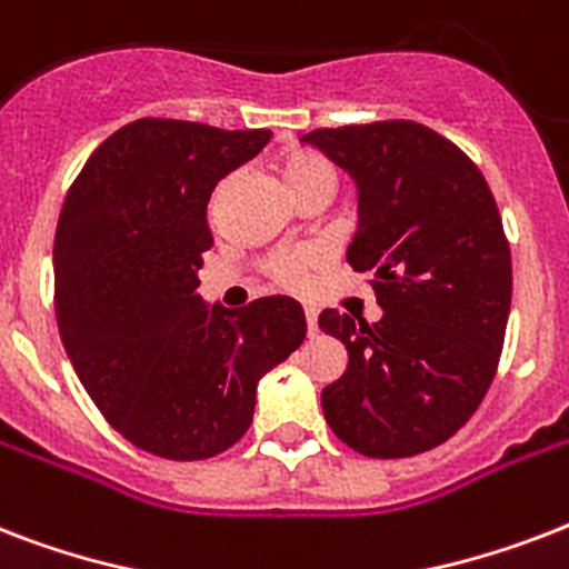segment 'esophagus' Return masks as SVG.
Here are the masks:
<instances>
[{
    "instance_id": "esophagus-1",
    "label": "esophagus",
    "mask_w": 569,
    "mask_h": 569,
    "mask_svg": "<svg viewBox=\"0 0 569 569\" xmlns=\"http://www.w3.org/2000/svg\"><path fill=\"white\" fill-rule=\"evenodd\" d=\"M303 316H307V333H310V337H316V330H319V312L312 310V307H307V310H303Z\"/></svg>"
}]
</instances>
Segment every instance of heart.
Segmentation results:
<instances>
[{
  "mask_svg": "<svg viewBox=\"0 0 569 569\" xmlns=\"http://www.w3.org/2000/svg\"><path fill=\"white\" fill-rule=\"evenodd\" d=\"M280 177H283L286 189L292 191L295 200L312 194H333L339 186V168L330 162L328 156L310 147H292L280 156ZM221 200V191L214 194V206ZM319 266V253L316 250H301V253H286V257L271 259V274L283 283H301L303 277L310 274L312 268Z\"/></svg>",
  "mask_w": 569,
  "mask_h": 569,
  "instance_id": "heart-1",
  "label": "heart"
}]
</instances>
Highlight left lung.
I'll use <instances>...</instances> for the list:
<instances>
[{"label":"left lung","mask_w":569,"mask_h":569,"mask_svg":"<svg viewBox=\"0 0 569 569\" xmlns=\"http://www.w3.org/2000/svg\"><path fill=\"white\" fill-rule=\"evenodd\" d=\"M303 141L355 180L348 262L372 271L383 310L372 325L319 316L348 351L321 410L366 458H410L449 440L496 375L511 312L502 218L469 156L422 123L316 129Z\"/></svg>","instance_id":"8db88e82"}]
</instances>
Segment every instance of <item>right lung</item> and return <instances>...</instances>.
Listing matches in <instances>:
<instances>
[{
  "label": "right lung",
  "instance_id": "1",
  "mask_svg": "<svg viewBox=\"0 0 569 569\" xmlns=\"http://www.w3.org/2000/svg\"><path fill=\"white\" fill-rule=\"evenodd\" d=\"M268 129L144 118L102 141L58 218L56 319L76 375L132 446L168 460L221 455L248 431L257 383L307 337L301 303L227 310L197 295L214 186Z\"/></svg>",
  "mask_w": 569,
  "mask_h": 569
}]
</instances>
